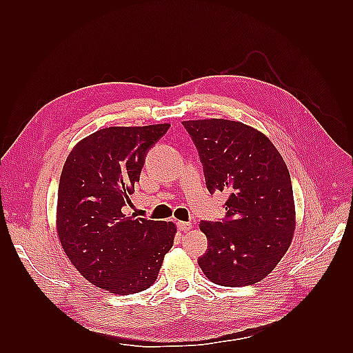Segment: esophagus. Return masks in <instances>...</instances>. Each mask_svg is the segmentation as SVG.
<instances>
[{"mask_svg": "<svg viewBox=\"0 0 353 353\" xmlns=\"http://www.w3.org/2000/svg\"><path fill=\"white\" fill-rule=\"evenodd\" d=\"M192 228L191 221H177V229L181 232H186Z\"/></svg>", "mask_w": 353, "mask_h": 353, "instance_id": "obj_1", "label": "esophagus"}]
</instances>
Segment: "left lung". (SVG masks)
<instances>
[{
  "label": "left lung",
  "instance_id": "left-lung-1",
  "mask_svg": "<svg viewBox=\"0 0 353 353\" xmlns=\"http://www.w3.org/2000/svg\"><path fill=\"white\" fill-rule=\"evenodd\" d=\"M203 165L208 191H224L226 215L201 221L208 250L199 265L209 281L245 287L277 265L294 234L287 165L267 137L230 119L183 121Z\"/></svg>",
  "mask_w": 353,
  "mask_h": 353
}]
</instances>
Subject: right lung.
<instances>
[{"label": "right lung", "instance_id": "obj_1", "mask_svg": "<svg viewBox=\"0 0 353 353\" xmlns=\"http://www.w3.org/2000/svg\"><path fill=\"white\" fill-rule=\"evenodd\" d=\"M170 124L108 127L72 148L57 192V232L81 276L114 294L153 285L174 243L172 223L125 215L148 150Z\"/></svg>", "mask_w": 353, "mask_h": 353}]
</instances>
